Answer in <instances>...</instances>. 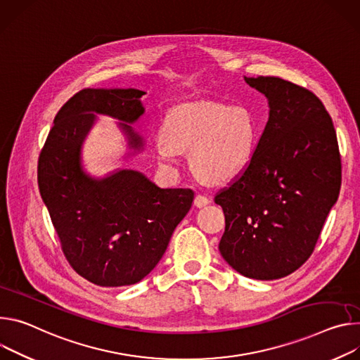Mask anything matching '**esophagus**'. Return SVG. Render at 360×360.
Returning <instances> with one entry per match:
<instances>
[{
  "mask_svg": "<svg viewBox=\"0 0 360 360\" xmlns=\"http://www.w3.org/2000/svg\"><path fill=\"white\" fill-rule=\"evenodd\" d=\"M210 203V198L207 195H203V194H197L195 198H194V206L195 207H205Z\"/></svg>",
  "mask_w": 360,
  "mask_h": 360,
  "instance_id": "esophagus-1",
  "label": "esophagus"
}]
</instances>
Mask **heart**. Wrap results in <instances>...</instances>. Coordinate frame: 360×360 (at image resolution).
Instances as JSON below:
<instances>
[{
	"label": "heart",
	"mask_w": 360,
	"mask_h": 360,
	"mask_svg": "<svg viewBox=\"0 0 360 360\" xmlns=\"http://www.w3.org/2000/svg\"><path fill=\"white\" fill-rule=\"evenodd\" d=\"M259 131V122L245 105L183 103L167 112L165 134L155 137L154 148L166 166L177 163L180 151H188L193 172L207 183L221 184L250 165Z\"/></svg>",
	"instance_id": "obj_1"
}]
</instances>
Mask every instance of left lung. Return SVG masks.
I'll return each mask as SVG.
<instances>
[{
	"label": "left lung",
	"mask_w": 360,
	"mask_h": 360,
	"mask_svg": "<svg viewBox=\"0 0 360 360\" xmlns=\"http://www.w3.org/2000/svg\"><path fill=\"white\" fill-rule=\"evenodd\" d=\"M269 100V120L250 165L221 188L223 259L240 274L274 281L313 253L338 200L342 162L336 130L310 90L278 77H245Z\"/></svg>",
	"instance_id": "obj_1"
}]
</instances>
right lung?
Here are the masks:
<instances>
[{"label": "right lung", "mask_w": 360, "mask_h": 360, "mask_svg": "<svg viewBox=\"0 0 360 360\" xmlns=\"http://www.w3.org/2000/svg\"><path fill=\"white\" fill-rule=\"evenodd\" d=\"M144 94L134 89L78 91L58 110L38 157V188L61 250L70 266L97 286H127L146 277L194 198L191 188H160L134 170L96 180L79 165L94 112L122 120L130 147L143 146L126 123L144 112Z\"/></svg>", "instance_id": "right-lung-1"}]
</instances>
